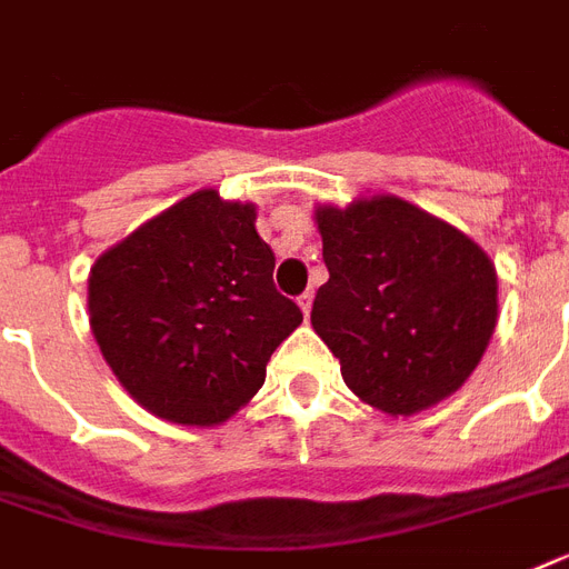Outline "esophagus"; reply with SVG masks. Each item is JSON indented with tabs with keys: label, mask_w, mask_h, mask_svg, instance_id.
Here are the masks:
<instances>
[{
	"label": "esophagus",
	"mask_w": 569,
	"mask_h": 569,
	"mask_svg": "<svg viewBox=\"0 0 569 569\" xmlns=\"http://www.w3.org/2000/svg\"><path fill=\"white\" fill-rule=\"evenodd\" d=\"M298 307H301V310H303V316H310V310H312V292H303L301 298H298Z\"/></svg>",
	"instance_id": "obj_1"
}]
</instances>
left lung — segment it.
<instances>
[{
  "instance_id": "8db88e82",
  "label": "left lung",
  "mask_w": 569,
  "mask_h": 569,
  "mask_svg": "<svg viewBox=\"0 0 569 569\" xmlns=\"http://www.w3.org/2000/svg\"><path fill=\"white\" fill-rule=\"evenodd\" d=\"M312 218L330 280L310 319L348 389L396 419L455 396L499 319L496 266L481 244L396 194L319 203Z\"/></svg>"
}]
</instances>
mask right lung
Here are the masks:
<instances>
[{
    "instance_id": "add662e5",
    "label": "right lung",
    "mask_w": 569,
    "mask_h": 569,
    "mask_svg": "<svg viewBox=\"0 0 569 569\" xmlns=\"http://www.w3.org/2000/svg\"><path fill=\"white\" fill-rule=\"evenodd\" d=\"M271 274L257 203L200 189L97 257L91 333L144 410L194 428L223 425L257 396L274 348L303 321Z\"/></svg>"
}]
</instances>
